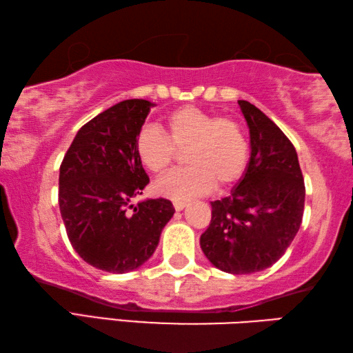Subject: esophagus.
I'll return each instance as SVG.
<instances>
[{"label":"esophagus","instance_id":"1","mask_svg":"<svg viewBox=\"0 0 353 353\" xmlns=\"http://www.w3.org/2000/svg\"><path fill=\"white\" fill-rule=\"evenodd\" d=\"M186 206H188V201H173V208H175L176 211H183Z\"/></svg>","mask_w":353,"mask_h":353}]
</instances>
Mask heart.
I'll return each instance as SVG.
<instances>
[{"label": "heart", "instance_id": "obj_1", "mask_svg": "<svg viewBox=\"0 0 353 353\" xmlns=\"http://www.w3.org/2000/svg\"><path fill=\"white\" fill-rule=\"evenodd\" d=\"M167 136L152 125L136 134L141 164L152 173H164L186 152L189 167L175 170L154 184V192L175 201L205 195L215 188L230 189L242 180L250 164V139L239 121L192 105L164 117Z\"/></svg>", "mask_w": 353, "mask_h": 353}]
</instances>
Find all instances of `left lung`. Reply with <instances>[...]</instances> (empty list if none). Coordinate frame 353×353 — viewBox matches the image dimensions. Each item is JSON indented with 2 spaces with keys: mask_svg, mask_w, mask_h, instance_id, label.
I'll list each match as a JSON object with an SVG mask.
<instances>
[{
  "mask_svg": "<svg viewBox=\"0 0 353 353\" xmlns=\"http://www.w3.org/2000/svg\"><path fill=\"white\" fill-rule=\"evenodd\" d=\"M250 128V164L231 195L212 201L200 245L214 267L251 274L283 256L299 231L305 186L298 153L282 130L248 101H239Z\"/></svg>",
  "mask_w": 353,
  "mask_h": 353,
  "instance_id": "1",
  "label": "left lung"
}]
</instances>
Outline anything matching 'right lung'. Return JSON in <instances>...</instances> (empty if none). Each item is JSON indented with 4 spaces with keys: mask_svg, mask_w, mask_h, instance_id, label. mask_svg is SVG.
Here are the masks:
<instances>
[{
    "mask_svg": "<svg viewBox=\"0 0 353 353\" xmlns=\"http://www.w3.org/2000/svg\"><path fill=\"white\" fill-rule=\"evenodd\" d=\"M153 105L128 99L92 117L60 165L59 206L68 239L86 263L108 273L147 262L175 212L165 199L132 205L148 184L134 141Z\"/></svg>",
    "mask_w": 353,
    "mask_h": 353,
    "instance_id": "add662e5",
    "label": "right lung"
}]
</instances>
